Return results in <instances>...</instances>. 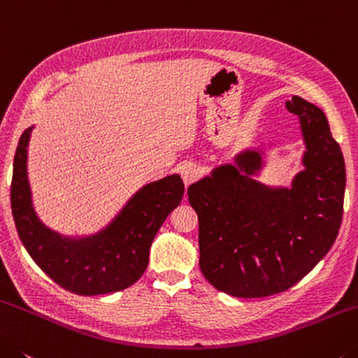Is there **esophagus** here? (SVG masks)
<instances>
[{"label": "esophagus", "mask_w": 358, "mask_h": 358, "mask_svg": "<svg viewBox=\"0 0 358 358\" xmlns=\"http://www.w3.org/2000/svg\"><path fill=\"white\" fill-rule=\"evenodd\" d=\"M180 174H182V179H184V184L185 185H190L195 182L198 179V176H200V171H198V168L193 165V163H185L180 169Z\"/></svg>", "instance_id": "esophagus-1"}]
</instances>
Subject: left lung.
Wrapping results in <instances>:
<instances>
[{
	"label": "left lung",
	"mask_w": 358,
	"mask_h": 358,
	"mask_svg": "<svg viewBox=\"0 0 358 358\" xmlns=\"http://www.w3.org/2000/svg\"><path fill=\"white\" fill-rule=\"evenodd\" d=\"M285 108L300 119L306 144L290 189L255 180L263 158L245 150L187 190L200 224L203 276L231 296L290 289L324 259L341 227L345 166L327 117L300 96Z\"/></svg>",
	"instance_id": "left-lung-1"
}]
</instances>
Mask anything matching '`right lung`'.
I'll list each match as a JSON object with an SVG mask.
<instances>
[{
  "label": "right lung",
  "mask_w": 358,
  "mask_h": 358,
  "mask_svg": "<svg viewBox=\"0 0 358 358\" xmlns=\"http://www.w3.org/2000/svg\"><path fill=\"white\" fill-rule=\"evenodd\" d=\"M33 127L23 131L14 157L10 208L17 233L34 263L54 282L76 295L120 292L143 276L157 231L184 196L179 174L139 189L119 215L92 236L68 238L47 228L31 203L27 148Z\"/></svg>",
  "instance_id": "1"
}]
</instances>
